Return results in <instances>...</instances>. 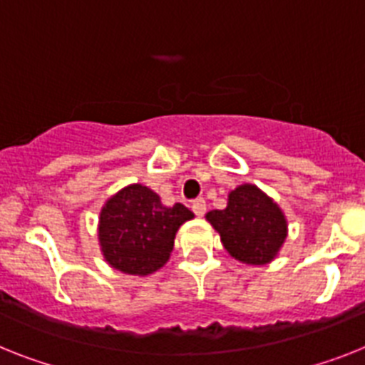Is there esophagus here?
Masks as SVG:
<instances>
[{
  "label": "esophagus",
  "mask_w": 365,
  "mask_h": 365,
  "mask_svg": "<svg viewBox=\"0 0 365 365\" xmlns=\"http://www.w3.org/2000/svg\"><path fill=\"white\" fill-rule=\"evenodd\" d=\"M191 210L195 211V215L202 217L204 213H206V200H204V198H197V200H192Z\"/></svg>",
  "instance_id": "1"
}]
</instances>
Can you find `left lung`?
<instances>
[{
	"label": "left lung",
	"instance_id": "left-lung-1",
	"mask_svg": "<svg viewBox=\"0 0 365 365\" xmlns=\"http://www.w3.org/2000/svg\"><path fill=\"white\" fill-rule=\"evenodd\" d=\"M230 256L249 265L271 262L286 241L287 222L280 207L256 185L245 183L228 195L225 210L206 215Z\"/></svg>",
	"mask_w": 365,
	"mask_h": 365
}]
</instances>
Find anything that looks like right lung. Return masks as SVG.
<instances>
[{"label": "right lung", "mask_w": 365, "mask_h": 365, "mask_svg": "<svg viewBox=\"0 0 365 365\" xmlns=\"http://www.w3.org/2000/svg\"><path fill=\"white\" fill-rule=\"evenodd\" d=\"M192 217L180 202L163 206L152 189L128 185L109 198L100 213L98 237L103 258L125 274L146 277L168 262L178 228Z\"/></svg>", "instance_id": "1"}]
</instances>
